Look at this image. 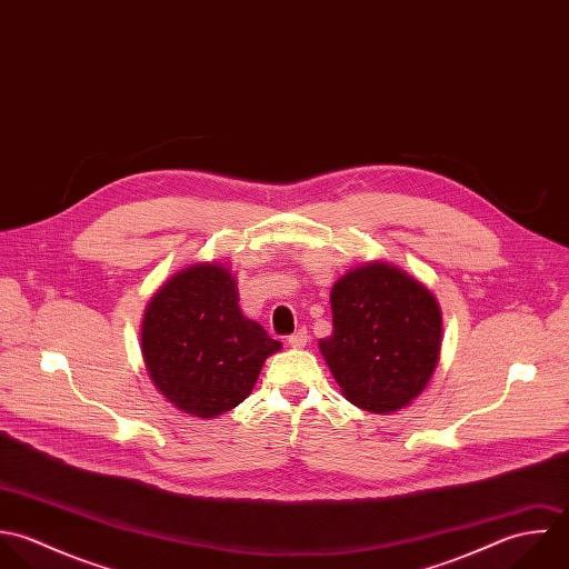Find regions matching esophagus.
Instances as JSON below:
<instances>
[{
	"mask_svg": "<svg viewBox=\"0 0 569 569\" xmlns=\"http://www.w3.org/2000/svg\"><path fill=\"white\" fill-rule=\"evenodd\" d=\"M289 347H293V349H302V347H307V342H309V331L307 329H298L296 333H291L289 336Z\"/></svg>",
	"mask_w": 569,
	"mask_h": 569,
	"instance_id": "1",
	"label": "esophagus"
}]
</instances>
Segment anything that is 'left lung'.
<instances>
[{
	"label": "left lung",
	"instance_id": "1",
	"mask_svg": "<svg viewBox=\"0 0 569 569\" xmlns=\"http://www.w3.org/2000/svg\"><path fill=\"white\" fill-rule=\"evenodd\" d=\"M331 311L333 333L320 351L351 403L392 412L426 388L441 349V309L419 280L367 262L333 284Z\"/></svg>",
	"mask_w": 569,
	"mask_h": 569
}]
</instances>
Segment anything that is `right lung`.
Returning <instances> with one entry per match:
<instances>
[{"label":"right lung","instance_id":"right-lung-1","mask_svg":"<svg viewBox=\"0 0 569 569\" xmlns=\"http://www.w3.org/2000/svg\"><path fill=\"white\" fill-rule=\"evenodd\" d=\"M238 282L218 262L172 276L150 300L141 327L148 376L170 403L216 417L249 397L264 360L282 345L238 307Z\"/></svg>","mask_w":569,"mask_h":569}]
</instances>
